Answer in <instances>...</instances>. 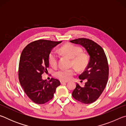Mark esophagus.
<instances>
[{
	"label": "esophagus",
	"mask_w": 126,
	"mask_h": 126,
	"mask_svg": "<svg viewBox=\"0 0 126 126\" xmlns=\"http://www.w3.org/2000/svg\"><path fill=\"white\" fill-rule=\"evenodd\" d=\"M61 84H64V83H68L67 81H63V80H61Z\"/></svg>",
	"instance_id": "1"
}]
</instances>
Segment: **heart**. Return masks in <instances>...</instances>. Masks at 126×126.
<instances>
[{"label": "heart", "instance_id": "heart-1", "mask_svg": "<svg viewBox=\"0 0 126 126\" xmlns=\"http://www.w3.org/2000/svg\"><path fill=\"white\" fill-rule=\"evenodd\" d=\"M59 52L62 54L71 59V66L74 67L78 71H83L87 67L88 63V57L86 54L82 52V49L79 47L67 43L61 47ZM58 55L54 51L50 52L48 55V62L53 67L58 65ZM74 68L69 69H61L55 72V77L62 80H69L76 74Z\"/></svg>", "mask_w": 126, "mask_h": 126}]
</instances>
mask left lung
Returning <instances> with one entry per match:
<instances>
[{
    "label": "left lung",
    "mask_w": 126,
    "mask_h": 126,
    "mask_svg": "<svg viewBox=\"0 0 126 126\" xmlns=\"http://www.w3.org/2000/svg\"><path fill=\"white\" fill-rule=\"evenodd\" d=\"M70 42L82 46L89 55L88 64L79 76L81 80L86 79L87 82L84 87L77 83L72 96L81 103H92L99 97L107 83L109 76L107 58L103 48L93 40L78 38Z\"/></svg>",
    "instance_id": "8db88e82"
}]
</instances>
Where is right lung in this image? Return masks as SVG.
I'll return each instance as SVG.
<instances>
[{
  "instance_id": "add662e5",
  "label": "right lung",
  "mask_w": 126,
  "mask_h": 126,
  "mask_svg": "<svg viewBox=\"0 0 126 126\" xmlns=\"http://www.w3.org/2000/svg\"><path fill=\"white\" fill-rule=\"evenodd\" d=\"M62 41L39 39L31 42L23 50L19 64L20 85L30 99L37 104H44L53 98L59 80L51 78L43 80L42 74L49 67L48 55Z\"/></svg>"
}]
</instances>
